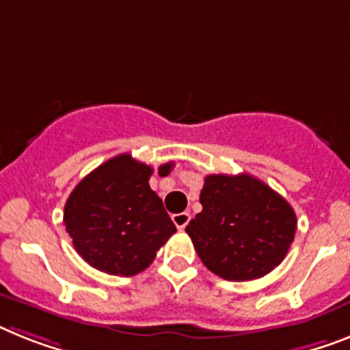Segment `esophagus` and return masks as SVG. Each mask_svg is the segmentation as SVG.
I'll return each mask as SVG.
<instances>
[{"label": "esophagus", "mask_w": 350, "mask_h": 350, "mask_svg": "<svg viewBox=\"0 0 350 350\" xmlns=\"http://www.w3.org/2000/svg\"><path fill=\"white\" fill-rule=\"evenodd\" d=\"M173 224L177 225V229H184L189 224V213H177L172 216Z\"/></svg>", "instance_id": "1"}]
</instances>
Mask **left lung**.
<instances>
[{
	"label": "left lung",
	"mask_w": 350,
	"mask_h": 350,
	"mask_svg": "<svg viewBox=\"0 0 350 350\" xmlns=\"http://www.w3.org/2000/svg\"><path fill=\"white\" fill-rule=\"evenodd\" d=\"M200 204L186 232L213 273L252 281L286 258L295 238V211L262 180L248 173L207 175Z\"/></svg>",
	"instance_id": "left-lung-1"
}]
</instances>
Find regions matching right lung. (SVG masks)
I'll return each mask as SVG.
<instances>
[{"label": "right lung", "instance_id": "1", "mask_svg": "<svg viewBox=\"0 0 350 350\" xmlns=\"http://www.w3.org/2000/svg\"><path fill=\"white\" fill-rule=\"evenodd\" d=\"M173 163L159 166L168 175ZM152 166L121 154L78 182L64 207V225L77 252L100 272L130 277L148 268L177 232L148 180Z\"/></svg>", "mask_w": 350, "mask_h": 350}]
</instances>
